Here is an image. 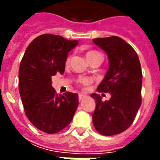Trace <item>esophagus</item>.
<instances>
[{"instance_id": "34e87169", "label": "esophagus", "mask_w": 160, "mask_h": 160, "mask_svg": "<svg viewBox=\"0 0 160 160\" xmlns=\"http://www.w3.org/2000/svg\"><path fill=\"white\" fill-rule=\"evenodd\" d=\"M84 97H85V96L83 95V94H79V97H78V99H79V102L83 101V99H84Z\"/></svg>"}]
</instances>
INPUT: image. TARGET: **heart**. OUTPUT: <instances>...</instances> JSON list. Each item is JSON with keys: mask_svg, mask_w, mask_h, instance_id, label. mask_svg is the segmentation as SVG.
<instances>
[{"mask_svg": "<svg viewBox=\"0 0 160 160\" xmlns=\"http://www.w3.org/2000/svg\"><path fill=\"white\" fill-rule=\"evenodd\" d=\"M97 54H100V53L98 52H96V51H90V52H88L87 54H86V57H87V58H90V57H92V56L97 55ZM68 61H69V58H67V62H68ZM81 82H82L83 84H88V83H90V81L88 80V79H83Z\"/></svg>", "mask_w": 160, "mask_h": 160, "instance_id": "1", "label": "heart"}]
</instances>
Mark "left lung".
I'll use <instances>...</instances> for the list:
<instances>
[{"instance_id":"left-lung-1","label":"left lung","mask_w":160,"mask_h":160,"mask_svg":"<svg viewBox=\"0 0 160 160\" xmlns=\"http://www.w3.org/2000/svg\"><path fill=\"white\" fill-rule=\"evenodd\" d=\"M92 41L107 53L109 61L106 76L97 91L111 95L105 102L97 93L91 95L96 102L92 123L101 134L115 135L132 125L142 104L141 64L133 48L120 37L110 36Z\"/></svg>"}]
</instances>
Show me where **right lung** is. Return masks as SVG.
I'll use <instances>...</instances> for the list:
<instances>
[{
    "label": "right lung",
    "mask_w": 160,
    "mask_h": 160,
    "mask_svg": "<svg viewBox=\"0 0 160 160\" xmlns=\"http://www.w3.org/2000/svg\"><path fill=\"white\" fill-rule=\"evenodd\" d=\"M78 44L56 34H42L27 48L18 71V87L25 113L32 125L42 132L55 133L73 119L78 94H57L52 77L63 74L68 52Z\"/></svg>",
    "instance_id": "add662e5"
}]
</instances>
